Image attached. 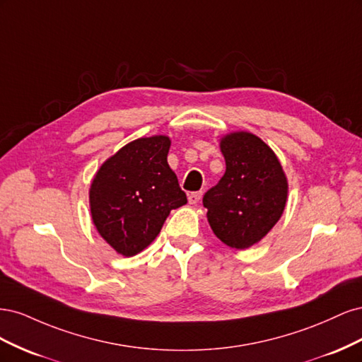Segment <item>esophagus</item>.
I'll return each mask as SVG.
<instances>
[{
	"label": "esophagus",
	"instance_id": "34e87169",
	"mask_svg": "<svg viewBox=\"0 0 362 362\" xmlns=\"http://www.w3.org/2000/svg\"><path fill=\"white\" fill-rule=\"evenodd\" d=\"M201 198H202V192H192V193H189V196H187L189 204H192V205L198 204V202L201 201Z\"/></svg>",
	"mask_w": 362,
	"mask_h": 362
}]
</instances>
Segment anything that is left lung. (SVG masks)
I'll return each instance as SVG.
<instances>
[{"mask_svg":"<svg viewBox=\"0 0 362 362\" xmlns=\"http://www.w3.org/2000/svg\"><path fill=\"white\" fill-rule=\"evenodd\" d=\"M226 170L204 194L208 223L233 249H247L281 218L288 184L275 152L252 133L237 131L221 140Z\"/></svg>","mask_w":362,"mask_h":362,"instance_id":"obj_1","label":"left lung"}]
</instances>
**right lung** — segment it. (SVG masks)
<instances>
[{"instance_id": "1", "label": "right lung", "mask_w": 362, "mask_h": 362, "mask_svg": "<svg viewBox=\"0 0 362 362\" xmlns=\"http://www.w3.org/2000/svg\"><path fill=\"white\" fill-rule=\"evenodd\" d=\"M170 139L129 141L96 172L89 190L92 221L117 254L133 257L160 234L169 213L187 204L168 164Z\"/></svg>"}]
</instances>
